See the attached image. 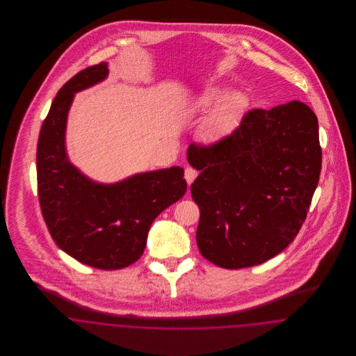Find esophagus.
<instances>
[{
	"instance_id": "esophagus-1",
	"label": "esophagus",
	"mask_w": 356,
	"mask_h": 356,
	"mask_svg": "<svg viewBox=\"0 0 356 356\" xmlns=\"http://www.w3.org/2000/svg\"><path fill=\"white\" fill-rule=\"evenodd\" d=\"M184 177H186L188 186H191V184L195 181V179L197 177V170L188 167V168H186V170H184Z\"/></svg>"
}]
</instances>
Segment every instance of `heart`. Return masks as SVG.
<instances>
[{"label":"heart","instance_id":"heart-1","mask_svg":"<svg viewBox=\"0 0 356 356\" xmlns=\"http://www.w3.org/2000/svg\"><path fill=\"white\" fill-rule=\"evenodd\" d=\"M247 97L241 90H232L227 95L222 86H208L203 89L197 99L196 108L207 112L213 109L202 122L200 135L205 143L218 144L231 135L245 108Z\"/></svg>","mask_w":356,"mask_h":356}]
</instances>
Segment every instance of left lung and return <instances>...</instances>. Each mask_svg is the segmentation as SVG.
I'll return each mask as SVG.
<instances>
[{
    "label": "left lung",
    "mask_w": 356,
    "mask_h": 356,
    "mask_svg": "<svg viewBox=\"0 0 356 356\" xmlns=\"http://www.w3.org/2000/svg\"><path fill=\"white\" fill-rule=\"evenodd\" d=\"M189 152L202 170L191 193L205 259L227 270L254 267L298 235L322 168L318 119L305 102L250 111L232 135Z\"/></svg>",
    "instance_id": "obj_1"
}]
</instances>
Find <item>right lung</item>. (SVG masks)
<instances>
[{"instance_id":"obj_1","label":"right lung","mask_w":356,"mask_h":356,"mask_svg":"<svg viewBox=\"0 0 356 356\" xmlns=\"http://www.w3.org/2000/svg\"><path fill=\"white\" fill-rule=\"evenodd\" d=\"M108 74V63H102L79 72L58 90L38 137L37 184L56 244L83 264L120 270L143 254L153 220L184 196L186 181L184 170L173 165L99 183L69 160L67 122L74 96Z\"/></svg>"}]
</instances>
